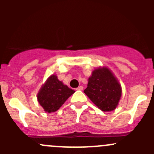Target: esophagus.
I'll return each instance as SVG.
<instances>
[{"instance_id":"34e87169","label":"esophagus","mask_w":154,"mask_h":154,"mask_svg":"<svg viewBox=\"0 0 154 154\" xmlns=\"http://www.w3.org/2000/svg\"><path fill=\"white\" fill-rule=\"evenodd\" d=\"M83 87L82 86L77 87V90H79V91H82V90H83Z\"/></svg>"}]
</instances>
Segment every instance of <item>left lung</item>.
<instances>
[{"instance_id": "obj_1", "label": "left lung", "mask_w": 154, "mask_h": 154, "mask_svg": "<svg viewBox=\"0 0 154 154\" xmlns=\"http://www.w3.org/2000/svg\"><path fill=\"white\" fill-rule=\"evenodd\" d=\"M84 93L100 110L116 109L122 97V86L114 74L107 67L93 70Z\"/></svg>"}]
</instances>
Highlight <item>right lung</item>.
I'll return each mask as SVG.
<instances>
[{
    "mask_svg": "<svg viewBox=\"0 0 154 154\" xmlns=\"http://www.w3.org/2000/svg\"><path fill=\"white\" fill-rule=\"evenodd\" d=\"M74 91L59 80L57 75L52 74L38 91L37 100L46 112H54L63 106Z\"/></svg>",
    "mask_w": 154,
    "mask_h": 154,
    "instance_id": "right-lung-1",
    "label": "right lung"
}]
</instances>
